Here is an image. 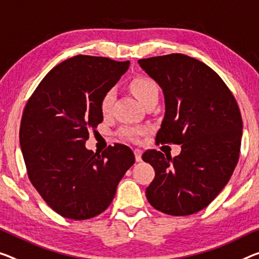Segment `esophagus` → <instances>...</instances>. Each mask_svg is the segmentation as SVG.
<instances>
[{"label":"esophagus","mask_w":259,"mask_h":259,"mask_svg":"<svg viewBox=\"0 0 259 259\" xmlns=\"http://www.w3.org/2000/svg\"><path fill=\"white\" fill-rule=\"evenodd\" d=\"M134 155H135V161H137V162H141L142 161V150L135 149L134 150Z\"/></svg>","instance_id":"34e87169"}]
</instances>
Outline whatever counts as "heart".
I'll use <instances>...</instances> for the list:
<instances>
[{
  "label": "heart",
  "instance_id": "obj_1",
  "mask_svg": "<svg viewBox=\"0 0 259 259\" xmlns=\"http://www.w3.org/2000/svg\"><path fill=\"white\" fill-rule=\"evenodd\" d=\"M130 88L134 94V96L140 101L142 104H145L147 101L152 98H157L158 96V88L157 84L155 83L152 78L146 76H138L134 77L130 83ZM114 90L109 89L106 90L99 101V109L103 116H107L110 114L111 109H112L113 102H114ZM143 132L142 128H137V127L132 126H124L120 128L121 138L126 139L130 141H137L138 137Z\"/></svg>",
  "mask_w": 259,
  "mask_h": 259
}]
</instances>
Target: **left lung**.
<instances>
[{"label":"left lung","mask_w":259,"mask_h":259,"mask_svg":"<svg viewBox=\"0 0 259 259\" xmlns=\"http://www.w3.org/2000/svg\"><path fill=\"white\" fill-rule=\"evenodd\" d=\"M138 62L164 95L156 141L182 145L174 158L155 149L143 153L142 160L155 170L147 199L169 215L197 213L221 192L237 164L240 109L222 78L197 59L174 53Z\"/></svg>","instance_id":"1"}]
</instances>
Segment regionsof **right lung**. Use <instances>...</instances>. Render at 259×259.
<instances>
[{"label": "right lung", "mask_w": 259, "mask_h": 259, "mask_svg": "<svg viewBox=\"0 0 259 259\" xmlns=\"http://www.w3.org/2000/svg\"><path fill=\"white\" fill-rule=\"evenodd\" d=\"M130 61L76 55L55 66L24 109L19 143L34 189L61 217L87 220L109 207L135 157L124 145L102 154L85 148L103 121L99 101Z\"/></svg>", "instance_id": "right-lung-1"}]
</instances>
